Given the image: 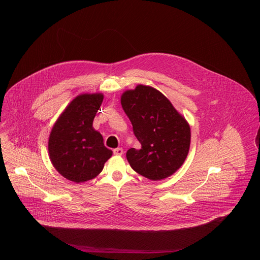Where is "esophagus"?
<instances>
[{
	"mask_svg": "<svg viewBox=\"0 0 260 260\" xmlns=\"http://www.w3.org/2000/svg\"><path fill=\"white\" fill-rule=\"evenodd\" d=\"M113 153H114V155H118V156H120V155H122V154H123V149L115 148L113 150Z\"/></svg>",
	"mask_w": 260,
	"mask_h": 260,
	"instance_id": "34e87169",
	"label": "esophagus"
}]
</instances>
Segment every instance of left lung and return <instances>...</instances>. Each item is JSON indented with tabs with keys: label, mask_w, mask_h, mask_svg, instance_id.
I'll return each instance as SVG.
<instances>
[{
	"label": "left lung",
	"mask_w": 260,
	"mask_h": 260,
	"mask_svg": "<svg viewBox=\"0 0 260 260\" xmlns=\"http://www.w3.org/2000/svg\"><path fill=\"white\" fill-rule=\"evenodd\" d=\"M121 104L141 144V149L126 153L132 169L151 180L172 175L189 151L191 135L185 119L161 92L148 86L126 91Z\"/></svg>",
	"instance_id": "8db88e82"
}]
</instances>
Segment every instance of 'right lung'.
<instances>
[{
	"instance_id": "add662e5",
	"label": "right lung",
	"mask_w": 260,
	"mask_h": 260,
	"mask_svg": "<svg viewBox=\"0 0 260 260\" xmlns=\"http://www.w3.org/2000/svg\"><path fill=\"white\" fill-rule=\"evenodd\" d=\"M102 94L76 97L54 125L49 138L50 159L57 171L76 183L96 177L112 156L102 135L92 127Z\"/></svg>"
}]
</instances>
